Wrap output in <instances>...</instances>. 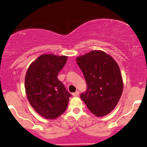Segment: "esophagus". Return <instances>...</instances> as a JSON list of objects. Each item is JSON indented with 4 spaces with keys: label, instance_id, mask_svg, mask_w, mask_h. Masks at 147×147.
<instances>
[{
    "label": "esophagus",
    "instance_id": "esophagus-1",
    "mask_svg": "<svg viewBox=\"0 0 147 147\" xmlns=\"http://www.w3.org/2000/svg\"><path fill=\"white\" fill-rule=\"evenodd\" d=\"M79 95V91H76V92H74V93H72V95L75 96V97H78Z\"/></svg>",
    "mask_w": 147,
    "mask_h": 147
}]
</instances>
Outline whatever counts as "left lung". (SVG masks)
Returning <instances> with one entry per match:
<instances>
[{"mask_svg": "<svg viewBox=\"0 0 147 147\" xmlns=\"http://www.w3.org/2000/svg\"><path fill=\"white\" fill-rule=\"evenodd\" d=\"M76 61L87 84L86 92L80 97L92 113L97 117L106 115L115 109L122 94L124 84L119 65L102 50H92Z\"/></svg>", "mask_w": 147, "mask_h": 147, "instance_id": "left-lung-1", "label": "left lung"}]
</instances>
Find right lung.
Here are the masks:
<instances>
[{
    "instance_id": "add662e5",
    "label": "right lung",
    "mask_w": 147,
    "mask_h": 147,
    "mask_svg": "<svg viewBox=\"0 0 147 147\" xmlns=\"http://www.w3.org/2000/svg\"><path fill=\"white\" fill-rule=\"evenodd\" d=\"M68 57L41 55L30 65L25 78V88L30 105L45 119H54L66 110L71 96L57 79Z\"/></svg>"
}]
</instances>
